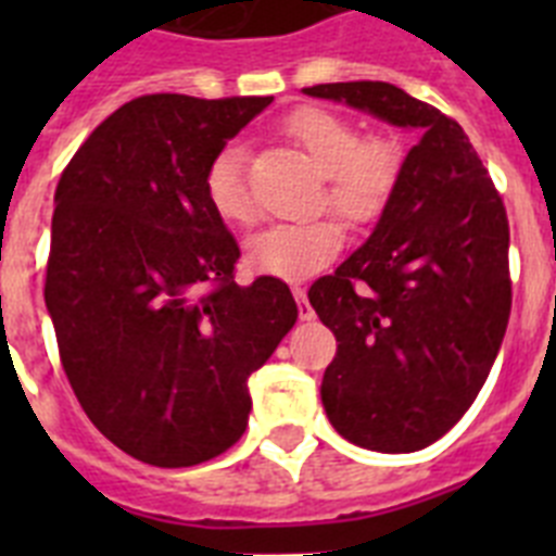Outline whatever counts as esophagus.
I'll return each mask as SVG.
<instances>
[{
    "mask_svg": "<svg viewBox=\"0 0 556 556\" xmlns=\"http://www.w3.org/2000/svg\"><path fill=\"white\" fill-rule=\"evenodd\" d=\"M294 301H298V314H301V320H314V308L308 306V298H306V289L294 287L292 289Z\"/></svg>",
    "mask_w": 556,
    "mask_h": 556,
    "instance_id": "obj_1",
    "label": "esophagus"
}]
</instances>
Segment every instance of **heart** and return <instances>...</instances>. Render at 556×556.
I'll use <instances>...</instances> for the list:
<instances>
[{"instance_id": "obj_1", "label": "heart", "mask_w": 556, "mask_h": 556, "mask_svg": "<svg viewBox=\"0 0 556 556\" xmlns=\"http://www.w3.org/2000/svg\"><path fill=\"white\" fill-rule=\"evenodd\" d=\"M287 132L326 175V203L353 225H367L384 214L404 169V147L392 136H365L356 122L326 111L298 108L287 119ZM244 147L228 141L208 161L203 191L225 223L248 225L255 219L250 198ZM345 233L337 219L281 223L255 233L244 248L248 267L281 281H306L337 258Z\"/></svg>"}]
</instances>
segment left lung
Returning a JSON list of instances; mask_svg holds the SVG:
<instances>
[{"label":"left lung","instance_id":"8db88e82","mask_svg":"<svg viewBox=\"0 0 556 556\" xmlns=\"http://www.w3.org/2000/svg\"><path fill=\"white\" fill-rule=\"evenodd\" d=\"M345 102L420 132L370 239L308 303L337 337L323 406L348 443L409 454L454 429L484 387L507 331L509 223L465 130L392 83H323Z\"/></svg>","mask_w":556,"mask_h":556}]
</instances>
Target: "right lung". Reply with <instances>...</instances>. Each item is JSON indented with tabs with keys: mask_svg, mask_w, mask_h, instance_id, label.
Returning <instances> with one entry per match:
<instances>
[{
	"mask_svg": "<svg viewBox=\"0 0 556 556\" xmlns=\"http://www.w3.org/2000/svg\"><path fill=\"white\" fill-rule=\"evenodd\" d=\"M269 102L139 97L58 180L43 301L63 370L88 420L155 468L244 434L250 372L298 320L283 281H233L239 244L203 191L208 161Z\"/></svg>",
	"mask_w": 556,
	"mask_h": 556,
	"instance_id": "1",
	"label": "right lung"
}]
</instances>
